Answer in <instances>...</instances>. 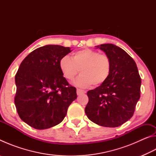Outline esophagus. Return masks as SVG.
<instances>
[{
    "label": "esophagus",
    "instance_id": "34e87169",
    "mask_svg": "<svg viewBox=\"0 0 156 156\" xmlns=\"http://www.w3.org/2000/svg\"><path fill=\"white\" fill-rule=\"evenodd\" d=\"M77 95L78 96H80V95L81 94H85L86 91H84L83 90H81V89H77Z\"/></svg>",
    "mask_w": 156,
    "mask_h": 156
}]
</instances>
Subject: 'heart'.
<instances>
[{
  "label": "heart",
  "mask_w": 156,
  "mask_h": 156,
  "mask_svg": "<svg viewBox=\"0 0 156 156\" xmlns=\"http://www.w3.org/2000/svg\"><path fill=\"white\" fill-rule=\"evenodd\" d=\"M62 76L67 80H73L79 73L81 74L73 84L79 87H88L94 84L99 86L107 81L112 71V62L105 54L91 49H83L73 53L72 58L67 56L59 61Z\"/></svg>",
  "instance_id": "heart-1"
}]
</instances>
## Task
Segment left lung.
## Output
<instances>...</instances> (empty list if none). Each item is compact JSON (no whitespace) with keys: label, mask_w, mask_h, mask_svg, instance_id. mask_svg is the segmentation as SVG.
Instances as JSON below:
<instances>
[{"label":"left lung","mask_w":156,"mask_h":156,"mask_svg":"<svg viewBox=\"0 0 156 156\" xmlns=\"http://www.w3.org/2000/svg\"><path fill=\"white\" fill-rule=\"evenodd\" d=\"M96 47L109 58L112 71L105 83L87 92L84 112L97 125L116 127L133 116L140 97L141 78L135 61L125 50L113 44Z\"/></svg>","instance_id":"1"}]
</instances>
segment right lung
I'll return each instance as SVG.
<instances>
[{"mask_svg":"<svg viewBox=\"0 0 156 156\" xmlns=\"http://www.w3.org/2000/svg\"><path fill=\"white\" fill-rule=\"evenodd\" d=\"M69 47L48 44L31 52L20 65L15 83L14 103L23 121L36 129L58 125L77 98L59 67Z\"/></svg>","mask_w":156,"mask_h":156,"instance_id":"1","label":"right lung"}]
</instances>
